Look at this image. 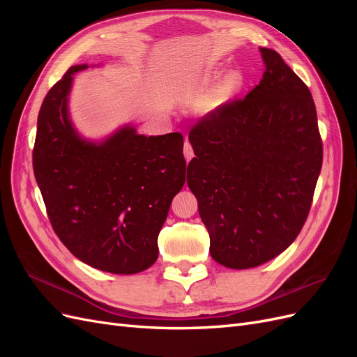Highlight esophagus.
Instances as JSON below:
<instances>
[{
	"label": "esophagus",
	"mask_w": 357,
	"mask_h": 357,
	"mask_svg": "<svg viewBox=\"0 0 357 357\" xmlns=\"http://www.w3.org/2000/svg\"><path fill=\"white\" fill-rule=\"evenodd\" d=\"M183 153H185L186 162H189L193 158V149H192V146H190V143L188 142V139L185 142V149H183Z\"/></svg>",
	"instance_id": "34e87169"
}]
</instances>
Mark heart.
<instances>
[{
  "mask_svg": "<svg viewBox=\"0 0 357 357\" xmlns=\"http://www.w3.org/2000/svg\"><path fill=\"white\" fill-rule=\"evenodd\" d=\"M241 88V75L238 73H229L214 86V88L202 96V100L198 104V113L202 116L211 114L218 112L220 107L226 102H229L235 93Z\"/></svg>",
  "mask_w": 357,
  "mask_h": 357,
  "instance_id": "1",
  "label": "heart"
}]
</instances>
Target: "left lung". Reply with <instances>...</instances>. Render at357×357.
Masks as SVG:
<instances>
[{
    "instance_id": "obj_1",
    "label": "left lung",
    "mask_w": 357,
    "mask_h": 357,
    "mask_svg": "<svg viewBox=\"0 0 357 357\" xmlns=\"http://www.w3.org/2000/svg\"><path fill=\"white\" fill-rule=\"evenodd\" d=\"M262 80L190 129L188 185L215 262L259 266L295 241L311 208L323 146L307 84L261 47Z\"/></svg>"
}]
</instances>
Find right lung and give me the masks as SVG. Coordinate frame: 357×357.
Segmentation results:
<instances>
[{"instance_id": "1", "label": "right lung", "mask_w": 357, "mask_h": 357, "mask_svg": "<svg viewBox=\"0 0 357 357\" xmlns=\"http://www.w3.org/2000/svg\"><path fill=\"white\" fill-rule=\"evenodd\" d=\"M71 67L47 92L37 121L34 174L53 231L92 268L137 274L159 255L158 235L186 180L183 135L146 137L123 126L101 143L75 131Z\"/></svg>"}]
</instances>
